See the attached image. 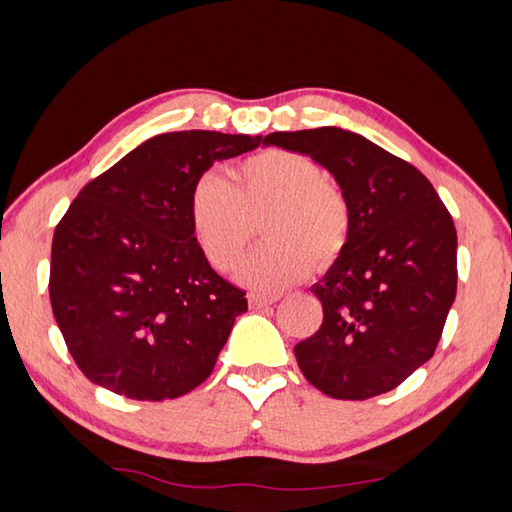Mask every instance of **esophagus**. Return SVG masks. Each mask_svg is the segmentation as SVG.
Here are the masks:
<instances>
[{"instance_id": "esophagus-1", "label": "esophagus", "mask_w": 512, "mask_h": 512, "mask_svg": "<svg viewBox=\"0 0 512 512\" xmlns=\"http://www.w3.org/2000/svg\"><path fill=\"white\" fill-rule=\"evenodd\" d=\"M275 301H277V297H264V295H250L248 297V303H250V308H253V310L266 308V306H270V303H275Z\"/></svg>"}]
</instances>
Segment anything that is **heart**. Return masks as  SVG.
I'll return each mask as SVG.
<instances>
[{"label":"heart","instance_id":"1","mask_svg":"<svg viewBox=\"0 0 512 512\" xmlns=\"http://www.w3.org/2000/svg\"><path fill=\"white\" fill-rule=\"evenodd\" d=\"M268 239L237 268V279L259 292H279L328 268L347 246L352 211L345 193L317 162L286 149H266L239 162L233 182L206 171L189 193L195 242L215 270H231L264 217Z\"/></svg>","mask_w":512,"mask_h":512}]
</instances>
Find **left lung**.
Wrapping results in <instances>:
<instances>
[{
	"mask_svg": "<svg viewBox=\"0 0 512 512\" xmlns=\"http://www.w3.org/2000/svg\"><path fill=\"white\" fill-rule=\"evenodd\" d=\"M264 145L328 169L352 211L339 259L310 290L323 323L295 345L325 396L367 400L433 356L458 290V235L433 184L409 162L341 127L275 132Z\"/></svg>",
	"mask_w": 512,
	"mask_h": 512,
	"instance_id": "8db88e82",
	"label": "left lung"
}]
</instances>
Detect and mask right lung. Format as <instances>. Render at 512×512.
Masks as SVG:
<instances>
[{"label": "right lung", "mask_w": 512, "mask_h": 512, "mask_svg": "<svg viewBox=\"0 0 512 512\" xmlns=\"http://www.w3.org/2000/svg\"><path fill=\"white\" fill-rule=\"evenodd\" d=\"M262 136L171 132L90 180L54 228L50 303L74 363L132 400L189 394L211 376L246 292L206 262L189 193L213 162Z\"/></svg>", "instance_id": "right-lung-1"}]
</instances>
